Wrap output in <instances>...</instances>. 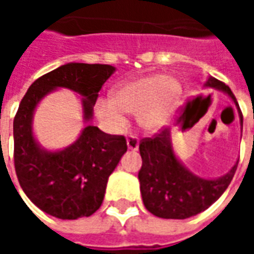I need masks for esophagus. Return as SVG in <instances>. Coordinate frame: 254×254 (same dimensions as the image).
<instances>
[{"label":"esophagus","mask_w":254,"mask_h":254,"mask_svg":"<svg viewBox=\"0 0 254 254\" xmlns=\"http://www.w3.org/2000/svg\"><path fill=\"white\" fill-rule=\"evenodd\" d=\"M127 148L136 151V149L138 148V137L137 136H134V134H130V136L127 138Z\"/></svg>","instance_id":"1"}]
</instances>
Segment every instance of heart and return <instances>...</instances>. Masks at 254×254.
Returning a JSON list of instances; mask_svg holds the SVG:
<instances>
[{
	"mask_svg": "<svg viewBox=\"0 0 254 254\" xmlns=\"http://www.w3.org/2000/svg\"><path fill=\"white\" fill-rule=\"evenodd\" d=\"M180 95L181 85L176 78L149 74L120 85L113 98H99L95 113L113 132H122L127 127L125 113L137 114L144 130L156 132L169 122Z\"/></svg>",
	"mask_w": 254,
	"mask_h": 254,
	"instance_id": "b5f03b06",
	"label": "heart"
}]
</instances>
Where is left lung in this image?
<instances>
[{
	"mask_svg": "<svg viewBox=\"0 0 254 254\" xmlns=\"http://www.w3.org/2000/svg\"><path fill=\"white\" fill-rule=\"evenodd\" d=\"M205 85L226 92L238 106L234 94L223 81L209 77ZM138 149L143 159L138 171L143 202L158 218L187 219L205 211L227 189L238 166V163L234 165L226 176L218 180L193 176L176 158L171 148L170 132L166 127L152 137L143 138Z\"/></svg>",
	"mask_w": 254,
	"mask_h": 254,
	"instance_id": "left-lung-1",
	"label": "left lung"
}]
</instances>
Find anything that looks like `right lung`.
<instances>
[{
    "instance_id": "obj_1",
    "label": "right lung",
    "mask_w": 254,
    "mask_h": 254,
    "mask_svg": "<svg viewBox=\"0 0 254 254\" xmlns=\"http://www.w3.org/2000/svg\"><path fill=\"white\" fill-rule=\"evenodd\" d=\"M114 70L102 64H66L36 78L20 102L13 120L16 176L27 197L52 216L77 219L99 209L107 180L127 152V138L87 125L70 147L47 152L32 136V113L45 95L65 87L85 98L84 118L88 121L102 85Z\"/></svg>"
}]
</instances>
